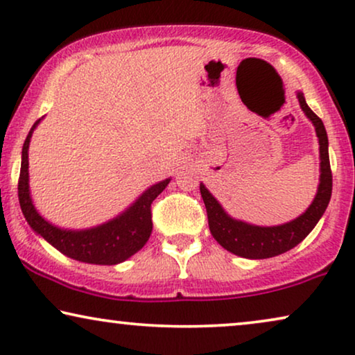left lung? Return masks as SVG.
I'll use <instances>...</instances> for the list:
<instances>
[{
	"instance_id": "obj_1",
	"label": "left lung",
	"mask_w": 355,
	"mask_h": 355,
	"mask_svg": "<svg viewBox=\"0 0 355 355\" xmlns=\"http://www.w3.org/2000/svg\"><path fill=\"white\" fill-rule=\"evenodd\" d=\"M297 98L305 116L315 125L320 145V184L317 196L302 215L278 226L250 225V223L236 220V218L227 215L221 203L200 182V193L207 208L208 226H210L211 236L215 237L218 244L225 247L231 254L252 260L270 259V257L284 254V252L294 249L310 234V231L317 226L320 218L327 210L333 189L327 129H324L322 119L305 103L302 92H297Z\"/></svg>"
}]
</instances>
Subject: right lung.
I'll return each instance as SVG.
<instances>
[{
    "instance_id": "add662e5",
    "label": "right lung",
    "mask_w": 355,
    "mask_h": 355,
    "mask_svg": "<svg viewBox=\"0 0 355 355\" xmlns=\"http://www.w3.org/2000/svg\"><path fill=\"white\" fill-rule=\"evenodd\" d=\"M40 119L32 125L22 147L21 176H19V203L26 220L38 236L69 259L94 265H116L142 249L152 234V202L164 191L171 179L150 186L128 210L113 220L89 230H64L46 221L37 211L28 187V145Z\"/></svg>"
}]
</instances>
